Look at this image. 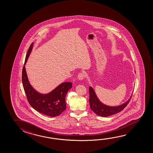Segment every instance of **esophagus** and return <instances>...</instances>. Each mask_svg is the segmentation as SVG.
I'll return each mask as SVG.
<instances>
[{
    "instance_id": "34e87169",
    "label": "esophagus",
    "mask_w": 153,
    "mask_h": 153,
    "mask_svg": "<svg viewBox=\"0 0 153 153\" xmlns=\"http://www.w3.org/2000/svg\"><path fill=\"white\" fill-rule=\"evenodd\" d=\"M85 74L84 73H80L78 75L77 78L79 80H82L84 79Z\"/></svg>"
}]
</instances>
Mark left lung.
Returning a JSON list of instances; mask_svg holds the SVG:
<instances>
[{"label": "left lung", "instance_id": "8db88e82", "mask_svg": "<svg viewBox=\"0 0 153 153\" xmlns=\"http://www.w3.org/2000/svg\"><path fill=\"white\" fill-rule=\"evenodd\" d=\"M89 102L91 110L94 111L97 115L102 117H107L120 112L128 105V103L130 101L131 98V97L128 101L123 103V105L116 107H110L105 105L103 104L97 98L95 92L92 87L89 88Z\"/></svg>", "mask_w": 153, "mask_h": 153}]
</instances>
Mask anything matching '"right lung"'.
<instances>
[{
    "label": "right lung",
    "mask_w": 153,
    "mask_h": 153,
    "mask_svg": "<svg viewBox=\"0 0 153 153\" xmlns=\"http://www.w3.org/2000/svg\"><path fill=\"white\" fill-rule=\"evenodd\" d=\"M33 47V43L28 49L22 74L23 86L27 100L31 106L41 114L51 117L58 116L66 109L65 96L73 84L71 82L62 83L52 92L46 94L37 92L30 85L25 68V63Z\"/></svg>",
    "instance_id": "1"
}]
</instances>
